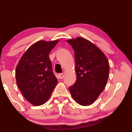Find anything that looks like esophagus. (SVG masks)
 <instances>
[{"mask_svg": "<svg viewBox=\"0 0 132 132\" xmlns=\"http://www.w3.org/2000/svg\"><path fill=\"white\" fill-rule=\"evenodd\" d=\"M58 76L60 79H63V78H64V74H63V73H60L58 75Z\"/></svg>", "mask_w": 132, "mask_h": 132, "instance_id": "obj_1", "label": "esophagus"}]
</instances>
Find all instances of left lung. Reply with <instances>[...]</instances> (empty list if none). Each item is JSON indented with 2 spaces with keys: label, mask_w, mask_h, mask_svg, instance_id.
I'll list each match as a JSON object with an SVG mask.
<instances>
[{
  "label": "left lung",
  "mask_w": 132,
  "mask_h": 132,
  "mask_svg": "<svg viewBox=\"0 0 132 132\" xmlns=\"http://www.w3.org/2000/svg\"><path fill=\"white\" fill-rule=\"evenodd\" d=\"M75 56L76 81L69 87L74 100L81 105H89L97 99L107 84L109 73L107 58L99 48L83 38L67 41Z\"/></svg>",
  "instance_id": "obj_1"
}]
</instances>
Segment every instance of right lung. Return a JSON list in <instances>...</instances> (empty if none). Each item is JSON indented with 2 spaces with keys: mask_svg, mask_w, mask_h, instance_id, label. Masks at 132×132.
Instances as JSON below:
<instances>
[{
  "mask_svg": "<svg viewBox=\"0 0 132 132\" xmlns=\"http://www.w3.org/2000/svg\"><path fill=\"white\" fill-rule=\"evenodd\" d=\"M59 40H41L28 48L16 66V84L24 97L33 105L43 104L57 82L49 54Z\"/></svg>",
  "mask_w": 132,
  "mask_h": 132,
  "instance_id": "obj_1",
  "label": "right lung"
}]
</instances>
